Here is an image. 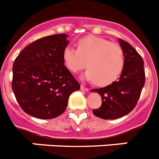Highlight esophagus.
<instances>
[{"mask_svg": "<svg viewBox=\"0 0 159 159\" xmlns=\"http://www.w3.org/2000/svg\"><path fill=\"white\" fill-rule=\"evenodd\" d=\"M80 89H81V91H83V92H88V88H86V87H84V86H82V85H81V87H80Z\"/></svg>", "mask_w": 159, "mask_h": 159, "instance_id": "esophagus-1", "label": "esophagus"}]
</instances>
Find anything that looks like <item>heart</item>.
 <instances>
[{"mask_svg":"<svg viewBox=\"0 0 159 159\" xmlns=\"http://www.w3.org/2000/svg\"><path fill=\"white\" fill-rule=\"evenodd\" d=\"M78 50L67 46L63 60L67 69L76 73L85 67L84 80L99 86H107L117 80L124 67V55L117 44L97 36L84 37L77 43Z\"/></svg>","mask_w":159,"mask_h":159,"instance_id":"heart-1","label":"heart"}]
</instances>
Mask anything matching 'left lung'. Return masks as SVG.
<instances>
[{
  "label": "left lung",
  "instance_id": "obj_1",
  "mask_svg": "<svg viewBox=\"0 0 159 159\" xmlns=\"http://www.w3.org/2000/svg\"><path fill=\"white\" fill-rule=\"evenodd\" d=\"M119 42L125 61L120 77L105 88L92 90L102 99L100 107L92 112L103 119H116L130 113L137 104L145 84L143 58L130 43L121 39Z\"/></svg>",
  "mask_w": 159,
  "mask_h": 159
}]
</instances>
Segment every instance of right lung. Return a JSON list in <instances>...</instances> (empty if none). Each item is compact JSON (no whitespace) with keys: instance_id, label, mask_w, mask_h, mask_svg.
Wrapping results in <instances>:
<instances>
[{"instance_id":"right-lung-1","label":"right lung","mask_w":159,"mask_h":159,"mask_svg":"<svg viewBox=\"0 0 159 159\" xmlns=\"http://www.w3.org/2000/svg\"><path fill=\"white\" fill-rule=\"evenodd\" d=\"M67 35L55 34L32 42L23 49L12 66V88L28 115L51 119L62 115L68 98L80 89L64 65L63 52Z\"/></svg>"}]
</instances>
